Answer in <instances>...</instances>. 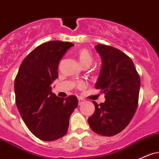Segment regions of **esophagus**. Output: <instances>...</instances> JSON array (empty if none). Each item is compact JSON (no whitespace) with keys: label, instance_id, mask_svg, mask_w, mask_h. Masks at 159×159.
<instances>
[{"label":"esophagus","instance_id":"34e87169","mask_svg":"<svg viewBox=\"0 0 159 159\" xmlns=\"http://www.w3.org/2000/svg\"><path fill=\"white\" fill-rule=\"evenodd\" d=\"M84 102V99L81 98H78V104H79V105H81Z\"/></svg>","mask_w":159,"mask_h":159}]
</instances>
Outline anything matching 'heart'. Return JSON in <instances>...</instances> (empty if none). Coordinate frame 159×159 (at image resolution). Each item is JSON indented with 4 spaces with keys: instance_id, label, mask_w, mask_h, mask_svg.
Masks as SVG:
<instances>
[{
    "instance_id": "b5f03b06",
    "label": "heart",
    "mask_w": 159,
    "mask_h": 159,
    "mask_svg": "<svg viewBox=\"0 0 159 159\" xmlns=\"http://www.w3.org/2000/svg\"><path fill=\"white\" fill-rule=\"evenodd\" d=\"M78 58L79 60L80 63L84 67L87 68L92 65L93 62V57L90 52L87 49H81L78 52ZM80 87H83V83H79Z\"/></svg>"
}]
</instances>
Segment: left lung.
Instances as JSON below:
<instances>
[{
	"label": "left lung",
	"mask_w": 159,
	"mask_h": 159,
	"mask_svg": "<svg viewBox=\"0 0 159 159\" xmlns=\"http://www.w3.org/2000/svg\"><path fill=\"white\" fill-rule=\"evenodd\" d=\"M102 67L95 88L105 94L106 101L97 104L88 118L96 134L111 137L122 131L131 121L137 106L140 78L131 59L118 49L99 43L95 46Z\"/></svg>",
	"instance_id": "8db88e82"
}]
</instances>
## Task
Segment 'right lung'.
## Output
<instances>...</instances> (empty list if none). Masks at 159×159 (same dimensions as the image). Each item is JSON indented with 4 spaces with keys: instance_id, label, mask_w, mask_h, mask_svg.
<instances>
[{
    "instance_id": "obj_1",
    "label": "right lung",
    "mask_w": 159,
    "mask_h": 159,
    "mask_svg": "<svg viewBox=\"0 0 159 159\" xmlns=\"http://www.w3.org/2000/svg\"><path fill=\"white\" fill-rule=\"evenodd\" d=\"M71 42L51 41L39 45L22 62L16 76V104L29 130L43 141H53L67 133L69 118L78 107L74 95L66 98L52 93L58 78V63Z\"/></svg>"
}]
</instances>
